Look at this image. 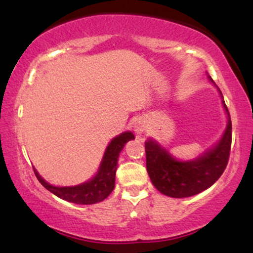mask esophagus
<instances>
[{
  "label": "esophagus",
  "mask_w": 253,
  "mask_h": 253,
  "mask_svg": "<svg viewBox=\"0 0 253 253\" xmlns=\"http://www.w3.org/2000/svg\"><path fill=\"white\" fill-rule=\"evenodd\" d=\"M145 128H146V123H145L144 120L135 121V124H134V132L136 133V134H141V133H144Z\"/></svg>",
  "instance_id": "34e87169"
}]
</instances>
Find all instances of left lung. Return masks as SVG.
Segmentation results:
<instances>
[{
    "label": "left lung",
    "instance_id": "8db88e82",
    "mask_svg": "<svg viewBox=\"0 0 253 253\" xmlns=\"http://www.w3.org/2000/svg\"><path fill=\"white\" fill-rule=\"evenodd\" d=\"M221 103L227 115V125L221 138L201 156L188 161L177 159L156 139L145 141L146 169L153 185L164 195L176 199L194 196L208 189L215 183L226 169L232 141V123L223 96L216 84Z\"/></svg>",
    "mask_w": 253,
    "mask_h": 253
}]
</instances>
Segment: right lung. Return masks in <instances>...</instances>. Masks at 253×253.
Segmentation results:
<instances>
[{"instance_id":"right-lung-1","label":"right lung","mask_w":253,"mask_h":253,"mask_svg":"<svg viewBox=\"0 0 253 253\" xmlns=\"http://www.w3.org/2000/svg\"><path fill=\"white\" fill-rule=\"evenodd\" d=\"M134 139V134L130 130L120 133L113 138L106 147L102 161L94 176L88 181L70 187H58L46 181L40 176L36 168H33L37 178L43 187L52 194L65 200V201L77 203V205H94L103 201L109 196L115 187V172L118 169V159L124 146L129 140Z\"/></svg>"}]
</instances>
